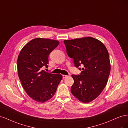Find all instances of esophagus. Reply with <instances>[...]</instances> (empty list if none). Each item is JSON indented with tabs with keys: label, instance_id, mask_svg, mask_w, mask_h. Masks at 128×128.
I'll use <instances>...</instances> for the list:
<instances>
[{
	"label": "esophagus",
	"instance_id": "esophagus-1",
	"mask_svg": "<svg viewBox=\"0 0 128 128\" xmlns=\"http://www.w3.org/2000/svg\"><path fill=\"white\" fill-rule=\"evenodd\" d=\"M68 76V75H62L63 78H67V77Z\"/></svg>",
	"mask_w": 128,
	"mask_h": 128
}]
</instances>
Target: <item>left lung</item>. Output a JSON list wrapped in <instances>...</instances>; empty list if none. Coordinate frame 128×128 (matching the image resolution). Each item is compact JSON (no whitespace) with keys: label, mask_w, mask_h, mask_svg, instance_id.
Returning a JSON list of instances; mask_svg holds the SVG:
<instances>
[{"label":"left lung","mask_w":128,"mask_h":128,"mask_svg":"<svg viewBox=\"0 0 128 128\" xmlns=\"http://www.w3.org/2000/svg\"><path fill=\"white\" fill-rule=\"evenodd\" d=\"M68 56L75 66L82 70L80 75H72L74 83L72 95L80 102L88 103L101 94L110 72L109 53L102 42L91 37L64 40ZM82 65V69L78 67Z\"/></svg>","instance_id":"left-lung-1"}]
</instances>
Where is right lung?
Masks as SVG:
<instances>
[{"instance_id":"1","label":"right lung","mask_w":128,"mask_h":128,"mask_svg":"<svg viewBox=\"0 0 128 128\" xmlns=\"http://www.w3.org/2000/svg\"><path fill=\"white\" fill-rule=\"evenodd\" d=\"M59 42L36 38L24 46L18 56V77L24 90L31 98L44 102L54 95L62 75L46 72L42 67H48V56Z\"/></svg>"}]
</instances>
